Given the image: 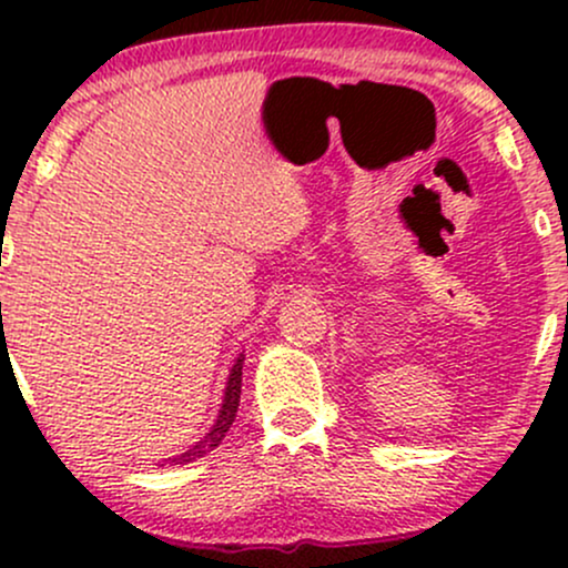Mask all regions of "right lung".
I'll return each mask as SVG.
<instances>
[{
  "mask_svg": "<svg viewBox=\"0 0 568 568\" xmlns=\"http://www.w3.org/2000/svg\"><path fill=\"white\" fill-rule=\"evenodd\" d=\"M243 361H245V357H237V363H234V366H232V374H230V382H226L224 403H221L216 425L211 427V433H207L205 438L197 443V446L189 448L186 454L173 456V459H171L173 465H186V462H194V459H200V456L211 454L213 448H216L219 443L224 440V435L230 433L234 416H237V406H240V387H243Z\"/></svg>",
  "mask_w": 568,
  "mask_h": 568,
  "instance_id": "add662e5",
  "label": "right lung"
}]
</instances>
